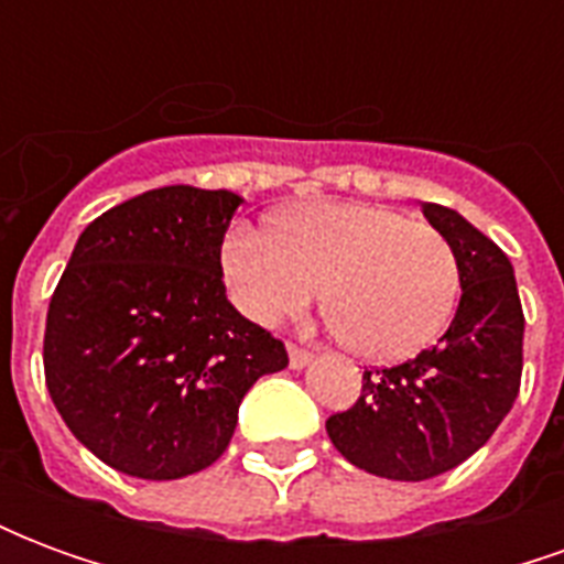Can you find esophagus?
Here are the masks:
<instances>
[{"label":"esophagus","mask_w":564,"mask_h":564,"mask_svg":"<svg viewBox=\"0 0 564 564\" xmlns=\"http://www.w3.org/2000/svg\"><path fill=\"white\" fill-rule=\"evenodd\" d=\"M314 359V354L307 347H299V344H290V366L293 368H305L307 362Z\"/></svg>","instance_id":"34e87169"}]
</instances>
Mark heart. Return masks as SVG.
Instances as JSON below:
<instances>
[{
	"label": "heart",
	"mask_w": 564,
	"mask_h": 564,
	"mask_svg": "<svg viewBox=\"0 0 564 564\" xmlns=\"http://www.w3.org/2000/svg\"><path fill=\"white\" fill-rule=\"evenodd\" d=\"M220 271L235 307L259 326L302 314L323 283V314L354 354L395 362L447 329L459 262L447 238L368 202H305L271 229L223 235Z\"/></svg>",
	"instance_id": "obj_1"
}]
</instances>
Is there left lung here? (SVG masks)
<instances>
[{
	"label": "left lung",
	"mask_w": 564,
	"mask_h": 564,
	"mask_svg": "<svg viewBox=\"0 0 564 564\" xmlns=\"http://www.w3.org/2000/svg\"><path fill=\"white\" fill-rule=\"evenodd\" d=\"M423 214L459 262L456 317L414 359L366 368L354 408L326 420L344 459L390 480L462 465L510 414L522 378L525 317L510 259L456 210L423 202Z\"/></svg>",
	"instance_id": "left-lung-1"
}]
</instances>
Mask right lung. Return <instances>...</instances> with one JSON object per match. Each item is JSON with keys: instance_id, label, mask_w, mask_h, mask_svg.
Returning <instances> with one entry per match:
<instances>
[{"instance_id": "right-lung-1", "label": "right lung", "mask_w": 564, "mask_h": 564, "mask_svg": "<svg viewBox=\"0 0 564 564\" xmlns=\"http://www.w3.org/2000/svg\"><path fill=\"white\" fill-rule=\"evenodd\" d=\"M241 198L162 186L80 232L44 326V383L115 471L177 480L220 459L245 392L290 366L226 299L220 245Z\"/></svg>"}]
</instances>
